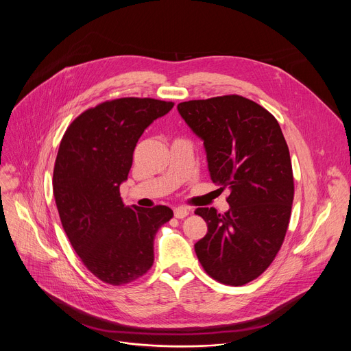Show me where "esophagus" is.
Instances as JSON below:
<instances>
[{
    "label": "esophagus",
    "instance_id": "esophagus-1",
    "mask_svg": "<svg viewBox=\"0 0 351 351\" xmlns=\"http://www.w3.org/2000/svg\"><path fill=\"white\" fill-rule=\"evenodd\" d=\"M173 215H175V218H178V219H183V218H186L187 215H189V208L187 207H176L175 210H173Z\"/></svg>",
    "mask_w": 351,
    "mask_h": 351
}]
</instances>
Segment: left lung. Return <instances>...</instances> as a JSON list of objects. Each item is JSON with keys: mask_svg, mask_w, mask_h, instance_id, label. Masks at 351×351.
<instances>
[{"mask_svg": "<svg viewBox=\"0 0 351 351\" xmlns=\"http://www.w3.org/2000/svg\"><path fill=\"white\" fill-rule=\"evenodd\" d=\"M178 111L204 141L211 180L230 191L225 214L194 211L208 226L194 244L197 258L215 280L245 285L271 265L286 236L294 195L289 147L275 117L241 95L191 99Z\"/></svg>", "mask_w": 351, "mask_h": 351, "instance_id": "obj_1", "label": "left lung"}]
</instances>
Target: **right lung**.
<instances>
[{
	"instance_id": "1",
	"label": "right lung",
	"mask_w": 351,
	"mask_h": 351,
	"mask_svg": "<svg viewBox=\"0 0 351 351\" xmlns=\"http://www.w3.org/2000/svg\"><path fill=\"white\" fill-rule=\"evenodd\" d=\"M173 108L154 98L126 97L80 114L66 129L54 167L53 189L62 228L86 268L119 286L143 276L154 263V237L173 211L123 204L143 132Z\"/></svg>"
}]
</instances>
